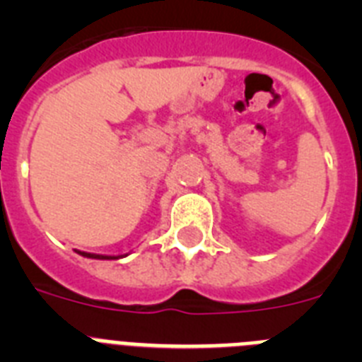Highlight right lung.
I'll use <instances>...</instances> for the list:
<instances>
[{
	"instance_id": "right-lung-1",
	"label": "right lung",
	"mask_w": 362,
	"mask_h": 362,
	"mask_svg": "<svg viewBox=\"0 0 362 362\" xmlns=\"http://www.w3.org/2000/svg\"><path fill=\"white\" fill-rule=\"evenodd\" d=\"M79 255L83 257H88V259H103V261H112V259H123L127 257L129 254H123V255H105V254H90V252H81V250H76Z\"/></svg>"
}]
</instances>
